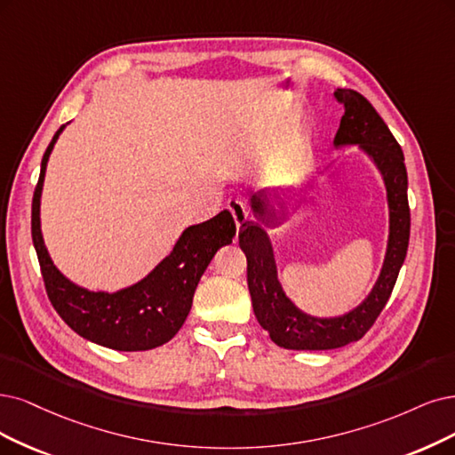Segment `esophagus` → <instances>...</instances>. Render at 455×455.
Here are the masks:
<instances>
[{"mask_svg":"<svg viewBox=\"0 0 455 455\" xmlns=\"http://www.w3.org/2000/svg\"><path fill=\"white\" fill-rule=\"evenodd\" d=\"M227 208L230 210L232 213V219H234V225H236V230H240L245 223H247V210H245V204L240 200H228Z\"/></svg>","mask_w":455,"mask_h":455,"instance_id":"esophagus-1","label":"esophagus"}]
</instances>
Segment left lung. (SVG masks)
I'll return each mask as SVG.
<instances>
[{
    "label": "left lung",
    "instance_id": "obj_1",
    "mask_svg": "<svg viewBox=\"0 0 455 455\" xmlns=\"http://www.w3.org/2000/svg\"><path fill=\"white\" fill-rule=\"evenodd\" d=\"M343 105V117L335 146L358 144L373 159L380 171L390 206V238L382 272L375 287L362 304L341 316L316 318L299 311L283 292L277 279V267L266 227H277L289 217L283 204L279 212L267 204L266 193L251 195V208L260 223L247 221L240 228V247L247 257V287L253 301V311L260 326L270 333V339L291 350H330L362 339L377 321L390 299L399 270L407 257L411 236V210L407 198V168L401 146L388 125L369 100L355 92L338 88L333 92ZM277 196V195H275Z\"/></svg>",
    "mask_w": 455,
    "mask_h": 455
}]
</instances>
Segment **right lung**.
Returning <instances> with one entry per match:
<instances>
[{"mask_svg": "<svg viewBox=\"0 0 455 455\" xmlns=\"http://www.w3.org/2000/svg\"><path fill=\"white\" fill-rule=\"evenodd\" d=\"M63 125L48 144L31 202V238L37 251L50 304L65 324L84 339L114 350H149L171 341L188 318L196 284L219 247L232 243L236 225L228 210L210 221L185 228L172 253L132 287L117 292H92L76 287L54 266L41 234V191L50 157Z\"/></svg>", "mask_w": 455, "mask_h": 455, "instance_id": "obj_1", "label": "right lung"}]
</instances>
